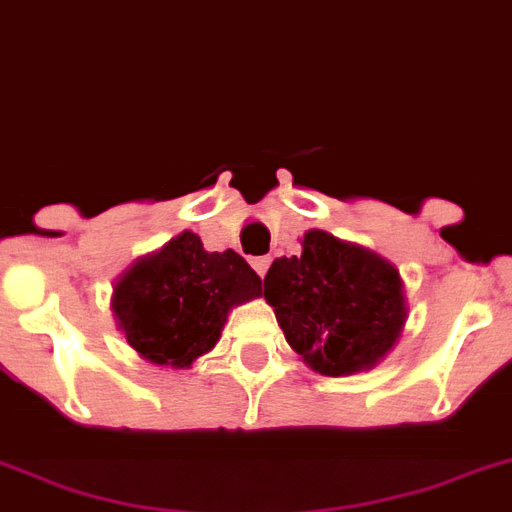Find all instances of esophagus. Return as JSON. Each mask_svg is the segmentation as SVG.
I'll return each instance as SVG.
<instances>
[{"instance_id": "1", "label": "esophagus", "mask_w": 512, "mask_h": 512, "mask_svg": "<svg viewBox=\"0 0 512 512\" xmlns=\"http://www.w3.org/2000/svg\"><path fill=\"white\" fill-rule=\"evenodd\" d=\"M269 264H272V259H269V256H256V259H251V266L256 269V274H259V277H264L266 269H269Z\"/></svg>"}]
</instances>
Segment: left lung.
Here are the masks:
<instances>
[{
    "instance_id": "obj_1",
    "label": "left lung",
    "mask_w": 512,
    "mask_h": 512,
    "mask_svg": "<svg viewBox=\"0 0 512 512\" xmlns=\"http://www.w3.org/2000/svg\"><path fill=\"white\" fill-rule=\"evenodd\" d=\"M300 256L274 259L264 298L308 365L329 378L375 368L409 318L404 279L381 253L308 230Z\"/></svg>"
}]
</instances>
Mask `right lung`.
I'll use <instances>...</instances> for the list:
<instances>
[{"label":"right lung","instance_id":"1","mask_svg":"<svg viewBox=\"0 0 512 512\" xmlns=\"http://www.w3.org/2000/svg\"><path fill=\"white\" fill-rule=\"evenodd\" d=\"M259 295L261 277L240 253H209L183 230L116 277L111 310L142 360L186 370L220 342L227 313Z\"/></svg>","mask_w":512,"mask_h":512}]
</instances>
